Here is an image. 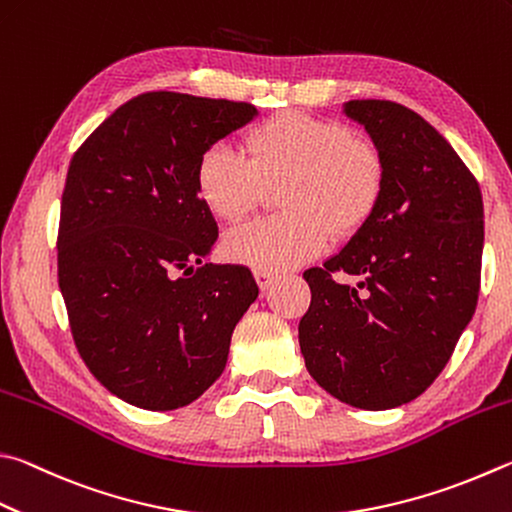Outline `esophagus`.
I'll list each match as a JSON object with an SVG mask.
<instances>
[{
	"label": "esophagus",
	"mask_w": 512,
	"mask_h": 512,
	"mask_svg": "<svg viewBox=\"0 0 512 512\" xmlns=\"http://www.w3.org/2000/svg\"><path fill=\"white\" fill-rule=\"evenodd\" d=\"M253 275H255V282H257V286L262 288V291H266V288L271 286V284L277 280V275H275V273H271V271H253Z\"/></svg>",
	"instance_id": "obj_1"
}]
</instances>
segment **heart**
Returning <instances> with one entry per match:
<instances>
[{
  "mask_svg": "<svg viewBox=\"0 0 512 512\" xmlns=\"http://www.w3.org/2000/svg\"><path fill=\"white\" fill-rule=\"evenodd\" d=\"M248 159L226 143L197 165V190L212 215L239 221L282 183L284 212L230 230L224 253L255 271H286L318 257L329 241L367 224L385 190V159L336 120L284 111L246 136Z\"/></svg>",
  "mask_w": 512,
  "mask_h": 512,
  "instance_id": "1",
  "label": "heart"
}]
</instances>
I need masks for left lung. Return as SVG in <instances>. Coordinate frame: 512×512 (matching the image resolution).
Instances as JSON below:
<instances>
[{
	"instance_id": "1",
	"label": "left lung",
	"mask_w": 512,
	"mask_h": 512,
	"mask_svg": "<svg viewBox=\"0 0 512 512\" xmlns=\"http://www.w3.org/2000/svg\"><path fill=\"white\" fill-rule=\"evenodd\" d=\"M342 111L383 154L385 190L349 244L304 273L300 349L338 401L392 410L434 383L472 320L483 201L466 163L416 111L392 100H349Z\"/></svg>"
}]
</instances>
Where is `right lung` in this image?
I'll return each mask as SVG.
<instances>
[{
	"instance_id": "add662e5",
	"label": "right lung",
	"mask_w": 512,
	"mask_h": 512,
	"mask_svg": "<svg viewBox=\"0 0 512 512\" xmlns=\"http://www.w3.org/2000/svg\"><path fill=\"white\" fill-rule=\"evenodd\" d=\"M257 114L248 102L150 91L73 154L58 282L82 360L120 401L179 410L226 367L259 288L246 266L203 264L219 228L199 199L197 165Z\"/></svg>"
}]
</instances>
